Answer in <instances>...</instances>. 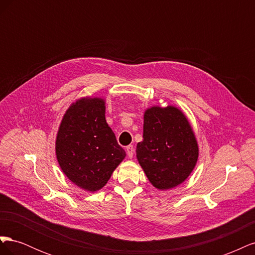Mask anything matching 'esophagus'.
I'll return each mask as SVG.
<instances>
[{"label": "esophagus", "instance_id": "obj_1", "mask_svg": "<svg viewBox=\"0 0 255 255\" xmlns=\"http://www.w3.org/2000/svg\"><path fill=\"white\" fill-rule=\"evenodd\" d=\"M127 154H128V156L129 158H132L134 156V148H133V145H128L127 146Z\"/></svg>", "mask_w": 255, "mask_h": 255}]
</instances>
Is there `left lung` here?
I'll return each instance as SVG.
<instances>
[{
  "instance_id": "left-lung-1",
  "label": "left lung",
  "mask_w": 255,
  "mask_h": 255,
  "mask_svg": "<svg viewBox=\"0 0 255 255\" xmlns=\"http://www.w3.org/2000/svg\"><path fill=\"white\" fill-rule=\"evenodd\" d=\"M142 138L137 143L136 157L154 187L171 189L187 180L197 165L199 145L180 109L173 105L146 109Z\"/></svg>"
}]
</instances>
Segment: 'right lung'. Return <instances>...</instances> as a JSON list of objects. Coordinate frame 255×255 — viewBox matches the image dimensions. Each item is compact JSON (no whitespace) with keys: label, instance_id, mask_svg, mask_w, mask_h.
Wrapping results in <instances>:
<instances>
[{"label":"right lung","instance_id":"add662e5","mask_svg":"<svg viewBox=\"0 0 255 255\" xmlns=\"http://www.w3.org/2000/svg\"><path fill=\"white\" fill-rule=\"evenodd\" d=\"M105 100L84 97L66 111L58 128L55 153L61 171L76 186L103 188L127 156L105 119Z\"/></svg>","mask_w":255,"mask_h":255}]
</instances>
